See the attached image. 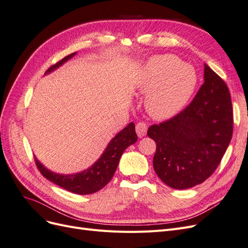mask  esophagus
I'll use <instances>...</instances> for the list:
<instances>
[{
    "label": "esophagus",
    "mask_w": 248,
    "mask_h": 248,
    "mask_svg": "<svg viewBox=\"0 0 248 248\" xmlns=\"http://www.w3.org/2000/svg\"><path fill=\"white\" fill-rule=\"evenodd\" d=\"M136 130H137V134L139 136V138H142L147 134L148 127L144 122H140L136 126Z\"/></svg>",
    "instance_id": "esophagus-1"
}]
</instances>
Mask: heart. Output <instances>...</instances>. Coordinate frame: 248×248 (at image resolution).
Here are the masks:
<instances>
[{"instance_id": "1", "label": "heart", "mask_w": 248, "mask_h": 248, "mask_svg": "<svg viewBox=\"0 0 248 248\" xmlns=\"http://www.w3.org/2000/svg\"><path fill=\"white\" fill-rule=\"evenodd\" d=\"M197 73L171 55L150 58L137 81L140 93H147L145 108L153 118L170 119L189 101L197 87Z\"/></svg>"}]
</instances>
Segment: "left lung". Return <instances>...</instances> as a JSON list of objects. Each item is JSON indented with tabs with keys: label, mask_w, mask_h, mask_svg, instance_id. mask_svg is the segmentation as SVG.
<instances>
[{
	"label": "left lung",
	"mask_w": 248,
	"mask_h": 248,
	"mask_svg": "<svg viewBox=\"0 0 248 248\" xmlns=\"http://www.w3.org/2000/svg\"><path fill=\"white\" fill-rule=\"evenodd\" d=\"M204 80L184 110L148 129V137L156 142L154 170L174 189L190 188L211 176L232 139V110L226 82L207 64Z\"/></svg>",
	"instance_id": "1"
}]
</instances>
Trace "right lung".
<instances>
[{
    "mask_svg": "<svg viewBox=\"0 0 248 248\" xmlns=\"http://www.w3.org/2000/svg\"><path fill=\"white\" fill-rule=\"evenodd\" d=\"M76 55L77 52H73V54L65 57L59 63L47 69L46 74L55 71ZM137 140L138 136L136 133V126H134L132 122H130L125 128L118 132L110 140L101 156L91 167L81 171L76 172V174H58V172L51 171L44 167L36 157L35 161L43 177H46L52 183L73 193L91 194L102 189L110 181L125 149L134 144Z\"/></svg>",
    "mask_w": 248,
    "mask_h": 248,
    "instance_id": "1",
    "label": "right lung"
}]
</instances>
